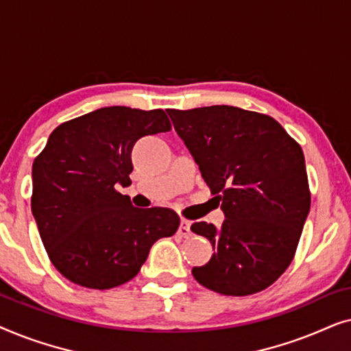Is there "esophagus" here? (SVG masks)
Returning a JSON list of instances; mask_svg holds the SVG:
<instances>
[{
    "mask_svg": "<svg viewBox=\"0 0 351 351\" xmlns=\"http://www.w3.org/2000/svg\"><path fill=\"white\" fill-rule=\"evenodd\" d=\"M179 234H180L182 238H189V237H190L191 232H190V222H189V220H185V219H182V220H180Z\"/></svg>",
    "mask_w": 351,
    "mask_h": 351,
    "instance_id": "34e87169",
    "label": "esophagus"
}]
</instances>
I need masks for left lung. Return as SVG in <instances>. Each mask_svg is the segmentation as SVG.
Segmentation results:
<instances>
[{
    "mask_svg": "<svg viewBox=\"0 0 351 351\" xmlns=\"http://www.w3.org/2000/svg\"><path fill=\"white\" fill-rule=\"evenodd\" d=\"M167 113L227 217L219 230L191 225L215 251L195 280L223 295L267 289L291 265L310 210L300 145L268 114L230 105Z\"/></svg>",
    "mask_w": 351,
    "mask_h": 351,
    "instance_id": "1",
    "label": "left lung"
}]
</instances>
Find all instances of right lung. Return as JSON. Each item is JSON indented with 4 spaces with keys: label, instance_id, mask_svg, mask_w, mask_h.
I'll return each instance as SVG.
<instances>
[{
    "label": "right lung",
    "instance_id": "obj_1",
    "mask_svg": "<svg viewBox=\"0 0 351 351\" xmlns=\"http://www.w3.org/2000/svg\"><path fill=\"white\" fill-rule=\"evenodd\" d=\"M171 131L162 110L104 107L57 126L33 161L32 213L52 265L75 285L110 289L137 275L153 243L180 219L134 208L131 152L143 136Z\"/></svg>",
    "mask_w": 351,
    "mask_h": 351
}]
</instances>
